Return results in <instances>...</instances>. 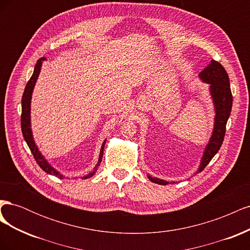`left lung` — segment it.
Instances as JSON below:
<instances>
[{
	"mask_svg": "<svg viewBox=\"0 0 250 250\" xmlns=\"http://www.w3.org/2000/svg\"><path fill=\"white\" fill-rule=\"evenodd\" d=\"M199 77L203 82H207L209 84V92L215 105L216 116L214 130L208 144L204 149L197 173L201 172L207 167L208 164L211 161V158L216 155L219 149H220L224 140L226 123H228V120L230 116L232 106V95L229 86V78L220 62L211 59L210 63L200 72ZM148 178L157 185L166 186L169 184L168 181L156 177H151L150 175H148Z\"/></svg>",
	"mask_w": 250,
	"mask_h": 250,
	"instance_id": "8db88e82",
	"label": "left lung"
}]
</instances>
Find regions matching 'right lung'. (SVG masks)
I'll return each instance as SVG.
<instances>
[{
  "mask_svg": "<svg viewBox=\"0 0 250 250\" xmlns=\"http://www.w3.org/2000/svg\"><path fill=\"white\" fill-rule=\"evenodd\" d=\"M44 59H46V58L42 57V58L37 60V62H36L35 67H34V72L32 74L31 78H30V80L27 83V85H26L25 90H24V94H22V98H21V132H22V137H24L28 147L30 148V151H31V153L33 154L37 165H39L40 167L46 173L52 174V175H55L59 178H63L62 174H60L58 171H56L46 160H44V157L42 155V153L39 151V148H37L36 145H35V142L33 141L32 130H31V120H30V105H31V97H32L35 82H36L37 78H39L41 67H42V62ZM105 143H106V140H105L102 144V147H101V150H100V155H99V161H98V164L95 167L94 171L88 173L86 176L83 177V179L92 177L95 174V172L97 171L98 167H99L100 163L102 162V156H103V150H104Z\"/></svg>",
  "mask_w": 250,
  "mask_h": 250,
  "instance_id": "obj_1",
  "label": "right lung"
}]
</instances>
